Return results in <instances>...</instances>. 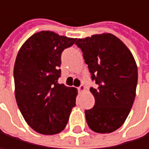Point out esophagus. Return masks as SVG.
Instances as JSON below:
<instances>
[{"instance_id": "1", "label": "esophagus", "mask_w": 149, "mask_h": 149, "mask_svg": "<svg viewBox=\"0 0 149 149\" xmlns=\"http://www.w3.org/2000/svg\"><path fill=\"white\" fill-rule=\"evenodd\" d=\"M78 90H79L80 93H81V92H83V91L85 90V87H84L83 85H81V86L78 88Z\"/></svg>"}]
</instances>
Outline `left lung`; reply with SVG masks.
I'll return each instance as SVG.
<instances>
[{
    "label": "left lung",
    "instance_id": "1",
    "mask_svg": "<svg viewBox=\"0 0 149 149\" xmlns=\"http://www.w3.org/2000/svg\"><path fill=\"white\" fill-rule=\"evenodd\" d=\"M75 44L98 86L90 88L95 103L85 110L87 123L96 133L113 132L126 120L135 98L138 71L134 58L112 34L78 39Z\"/></svg>",
    "mask_w": 149,
    "mask_h": 149
}]
</instances>
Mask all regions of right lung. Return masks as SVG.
<instances>
[{
  "instance_id": "add662e5",
  "label": "right lung",
  "mask_w": 149,
  "mask_h": 149,
  "mask_svg": "<svg viewBox=\"0 0 149 149\" xmlns=\"http://www.w3.org/2000/svg\"><path fill=\"white\" fill-rule=\"evenodd\" d=\"M75 40L40 31L24 42L16 56V102L29 126L41 134L62 131L75 106L77 89L58 83L61 53Z\"/></svg>"
}]
</instances>
